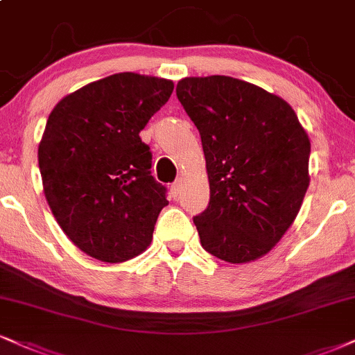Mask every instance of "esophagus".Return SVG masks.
Masks as SVG:
<instances>
[{"instance_id":"34e87169","label":"esophagus","mask_w":355,"mask_h":355,"mask_svg":"<svg viewBox=\"0 0 355 355\" xmlns=\"http://www.w3.org/2000/svg\"><path fill=\"white\" fill-rule=\"evenodd\" d=\"M181 186L182 184H181V181H179V179H178V181H174L173 184H171L169 189H171V194H173L174 199H178L179 194H181Z\"/></svg>"}]
</instances>
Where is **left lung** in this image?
Returning <instances> with one entry per match:
<instances>
[{"label":"left lung","instance_id":"left-lung-1","mask_svg":"<svg viewBox=\"0 0 355 355\" xmlns=\"http://www.w3.org/2000/svg\"><path fill=\"white\" fill-rule=\"evenodd\" d=\"M198 126L211 200L194 217L204 250L229 263L268 253L298 216L311 144L284 100L227 76L178 82Z\"/></svg>","mask_w":355,"mask_h":355}]
</instances>
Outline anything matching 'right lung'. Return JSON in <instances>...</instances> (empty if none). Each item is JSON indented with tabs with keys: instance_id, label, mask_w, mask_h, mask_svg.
<instances>
[{
	"instance_id": "1",
	"label": "right lung",
	"mask_w": 355,
	"mask_h": 355,
	"mask_svg": "<svg viewBox=\"0 0 355 355\" xmlns=\"http://www.w3.org/2000/svg\"><path fill=\"white\" fill-rule=\"evenodd\" d=\"M174 84L139 73L92 82L55 105L39 144L44 194L57 224L92 258L120 263L146 250L168 189L151 176L139 131Z\"/></svg>"
}]
</instances>
